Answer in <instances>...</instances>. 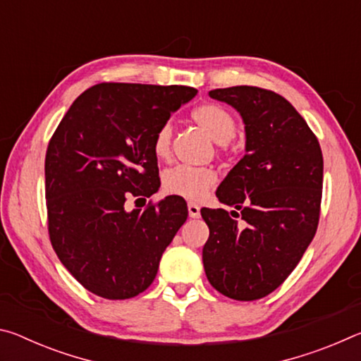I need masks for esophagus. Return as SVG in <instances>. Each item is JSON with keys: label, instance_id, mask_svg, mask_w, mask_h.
I'll list each match as a JSON object with an SVG mask.
<instances>
[{"label": "esophagus", "instance_id": "34e87169", "mask_svg": "<svg viewBox=\"0 0 361 361\" xmlns=\"http://www.w3.org/2000/svg\"><path fill=\"white\" fill-rule=\"evenodd\" d=\"M188 213L191 218H199L200 216V207L194 202L188 204Z\"/></svg>", "mask_w": 361, "mask_h": 361}]
</instances>
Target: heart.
<instances>
[{
	"label": "heart",
	"mask_w": 361,
	"mask_h": 361,
	"mask_svg": "<svg viewBox=\"0 0 361 361\" xmlns=\"http://www.w3.org/2000/svg\"><path fill=\"white\" fill-rule=\"evenodd\" d=\"M192 119L215 140L219 151L226 152L229 149V142L237 132V122L228 109L215 103H204L192 109ZM172 142L173 126L166 122L159 127L152 138V152L159 161H169L172 156ZM216 181L218 176L213 169L178 166L164 173L162 188L170 195L188 200H200L209 194Z\"/></svg>",
	"instance_id": "b5f03b06"
}]
</instances>
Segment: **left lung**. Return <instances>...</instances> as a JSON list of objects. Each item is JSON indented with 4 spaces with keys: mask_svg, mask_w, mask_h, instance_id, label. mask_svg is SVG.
I'll return each mask as SVG.
<instances>
[{
    "mask_svg": "<svg viewBox=\"0 0 361 361\" xmlns=\"http://www.w3.org/2000/svg\"><path fill=\"white\" fill-rule=\"evenodd\" d=\"M245 122V156L218 186L219 202L202 209L210 229L202 250L213 288L255 301L282 285L312 242L320 218L323 156L307 122L272 90L235 85L210 90Z\"/></svg>",
    "mask_w": 361,
    "mask_h": 361,
    "instance_id": "8db88e82",
    "label": "left lung"
}]
</instances>
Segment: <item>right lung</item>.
<instances>
[{"mask_svg": "<svg viewBox=\"0 0 361 361\" xmlns=\"http://www.w3.org/2000/svg\"><path fill=\"white\" fill-rule=\"evenodd\" d=\"M197 90L186 85L102 82L73 102L46 151L49 239L85 290L105 299L140 295L188 218L169 195L127 210L159 186L152 138ZM135 200V202H137Z\"/></svg>", "mask_w": 361, "mask_h": 361, "instance_id": "obj_1", "label": "right lung"}]
</instances>
